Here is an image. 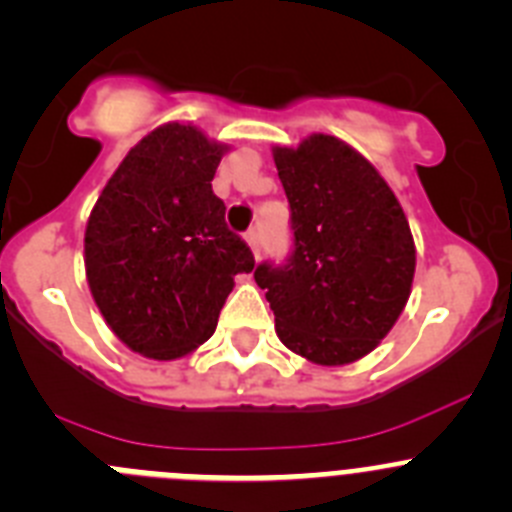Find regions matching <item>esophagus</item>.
<instances>
[{
	"label": "esophagus",
	"instance_id": "esophagus-1",
	"mask_svg": "<svg viewBox=\"0 0 512 512\" xmlns=\"http://www.w3.org/2000/svg\"><path fill=\"white\" fill-rule=\"evenodd\" d=\"M245 240H247V245L252 247V252H255V257L260 255V247H262V232H260V229H257V227L247 229Z\"/></svg>",
	"mask_w": 512,
	"mask_h": 512
}]
</instances>
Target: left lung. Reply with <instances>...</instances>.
<instances>
[{
	"label": "left lung",
	"mask_w": 512,
	"mask_h": 512,
	"mask_svg": "<svg viewBox=\"0 0 512 512\" xmlns=\"http://www.w3.org/2000/svg\"><path fill=\"white\" fill-rule=\"evenodd\" d=\"M290 204L293 252L255 283L278 338L321 366L353 364L391 331L412 293V229L379 171L341 138L272 148Z\"/></svg>",
	"instance_id": "8db88e82"
}]
</instances>
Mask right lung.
<instances>
[{
	"instance_id": "add662e5",
	"label": "right lung",
	"mask_w": 512,
	"mask_h": 512,
	"mask_svg": "<svg viewBox=\"0 0 512 512\" xmlns=\"http://www.w3.org/2000/svg\"><path fill=\"white\" fill-rule=\"evenodd\" d=\"M227 146L164 123L136 143L100 191L85 227L95 305L131 351L171 361L217 328L234 275L255 257L212 191Z\"/></svg>"
}]
</instances>
